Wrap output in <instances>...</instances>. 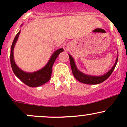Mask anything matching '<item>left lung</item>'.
Returning <instances> with one entry per match:
<instances>
[{"mask_svg": "<svg viewBox=\"0 0 127 127\" xmlns=\"http://www.w3.org/2000/svg\"><path fill=\"white\" fill-rule=\"evenodd\" d=\"M70 59V63H71V67L72 74L74 75V77L82 83L86 84H90V85H95V84H99L100 83H102L103 82L105 81L112 73L115 67H116V64H117V60H118V56L116 58V62L114 64L113 67L111 68V69L109 71L107 72L106 74H104L101 76H93V75H87V74H84L83 72H80L77 68L76 65H75V61H74V58L72 57V56L70 54H69Z\"/></svg>", "mask_w": 127, "mask_h": 127, "instance_id": "left-lung-1", "label": "left lung"}]
</instances>
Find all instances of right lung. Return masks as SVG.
Instances as JSON below:
<instances>
[{
    "label": "right lung",
    "instance_id": "add662e5",
    "mask_svg": "<svg viewBox=\"0 0 127 127\" xmlns=\"http://www.w3.org/2000/svg\"><path fill=\"white\" fill-rule=\"evenodd\" d=\"M20 34V31L15 36L12 45H11V52H10V63H11V68H12L13 71L15 75L26 85L31 87H39L40 85H42L43 84H45L46 82H47L50 80L51 75H52V66H53V63H54L58 55L61 52H63L64 50L63 48H60V49H58L57 50H56L53 53V55L51 56L50 58L49 61L47 63L46 66L42 69H41L40 70L32 73L26 72L20 69L18 67L17 65L15 63V60H14V47H15V45L16 44V42L17 41Z\"/></svg>",
    "mask_w": 127,
    "mask_h": 127
}]
</instances>
